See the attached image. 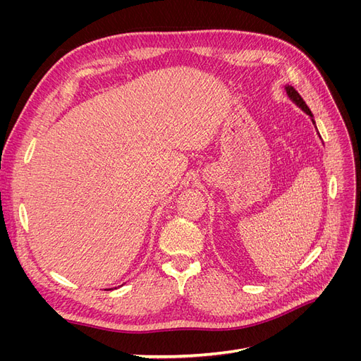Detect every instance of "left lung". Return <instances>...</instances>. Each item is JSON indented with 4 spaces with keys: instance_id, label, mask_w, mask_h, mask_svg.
I'll return each instance as SVG.
<instances>
[{
    "instance_id": "8db88e82",
    "label": "left lung",
    "mask_w": 361,
    "mask_h": 361,
    "mask_svg": "<svg viewBox=\"0 0 361 361\" xmlns=\"http://www.w3.org/2000/svg\"><path fill=\"white\" fill-rule=\"evenodd\" d=\"M285 89H286V93H288V96L290 97V99L295 102V104H297L300 108H301V110L305 113V114H309L310 117H312V122H313V125H314V120H313V114H312V111L309 110V106L307 105H305V102H304V99H302V97L300 96V93L297 92V90H295L293 89V87H290V85H286L285 87Z\"/></svg>"
}]
</instances>
